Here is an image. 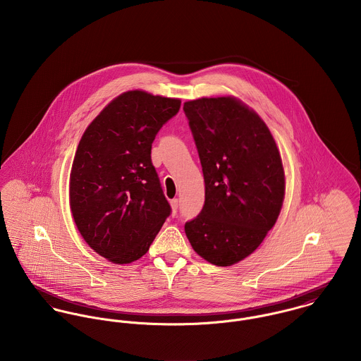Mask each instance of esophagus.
Segmentation results:
<instances>
[{
    "instance_id": "esophagus-1",
    "label": "esophagus",
    "mask_w": 361,
    "mask_h": 361,
    "mask_svg": "<svg viewBox=\"0 0 361 361\" xmlns=\"http://www.w3.org/2000/svg\"><path fill=\"white\" fill-rule=\"evenodd\" d=\"M171 208H172V214L176 215V209H178V199H172L171 200Z\"/></svg>"
}]
</instances>
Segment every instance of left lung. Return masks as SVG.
I'll use <instances>...</instances> for the list:
<instances>
[{"instance_id":"8db88e82","label":"left lung","mask_w":361,"mask_h":361,"mask_svg":"<svg viewBox=\"0 0 361 361\" xmlns=\"http://www.w3.org/2000/svg\"><path fill=\"white\" fill-rule=\"evenodd\" d=\"M199 152L206 202L185 224L195 252L218 267L250 256L275 225L285 197V172L264 121L235 97L183 104Z\"/></svg>"}]
</instances>
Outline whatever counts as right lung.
<instances>
[{"mask_svg":"<svg viewBox=\"0 0 361 361\" xmlns=\"http://www.w3.org/2000/svg\"><path fill=\"white\" fill-rule=\"evenodd\" d=\"M179 108V99L122 93L79 142L69 180L72 216L86 243L111 262L143 257L171 214L152 145Z\"/></svg>","mask_w":361,"mask_h":361,"instance_id":"add662e5","label":"right lung"}]
</instances>
